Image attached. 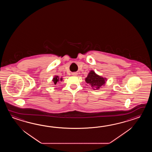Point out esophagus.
Masks as SVG:
<instances>
[{"mask_svg":"<svg viewBox=\"0 0 152 152\" xmlns=\"http://www.w3.org/2000/svg\"><path fill=\"white\" fill-rule=\"evenodd\" d=\"M73 75H77V73H73Z\"/></svg>","mask_w":152,"mask_h":152,"instance_id":"1","label":"esophagus"}]
</instances>
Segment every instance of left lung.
<instances>
[{"label":"left lung","mask_w":152,"mask_h":152,"mask_svg":"<svg viewBox=\"0 0 152 152\" xmlns=\"http://www.w3.org/2000/svg\"><path fill=\"white\" fill-rule=\"evenodd\" d=\"M106 80L105 78L96 74L94 71H91L86 77L85 81L94 90H98L103 85H105Z\"/></svg>","instance_id":"left-lung-1"}]
</instances>
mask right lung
Returning <instances> with one entry per match:
<instances>
[{
    "instance_id": "obj_1",
    "label": "right lung",
    "mask_w": 152,
    "mask_h": 152,
    "mask_svg": "<svg viewBox=\"0 0 152 152\" xmlns=\"http://www.w3.org/2000/svg\"><path fill=\"white\" fill-rule=\"evenodd\" d=\"M62 79L60 78V79L58 76H55V77H54L53 79V81L54 82V84L56 85L58 82L60 80L62 81Z\"/></svg>"
}]
</instances>
